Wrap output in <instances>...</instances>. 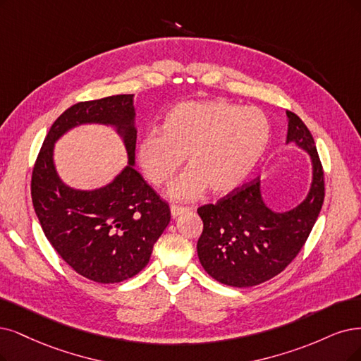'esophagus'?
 <instances>
[{"mask_svg":"<svg viewBox=\"0 0 361 361\" xmlns=\"http://www.w3.org/2000/svg\"><path fill=\"white\" fill-rule=\"evenodd\" d=\"M190 208H188V207H178V205H171V214H172V217H178V216H181L183 212H185V211H189Z\"/></svg>","mask_w":361,"mask_h":361,"instance_id":"34e87169","label":"esophagus"}]
</instances>
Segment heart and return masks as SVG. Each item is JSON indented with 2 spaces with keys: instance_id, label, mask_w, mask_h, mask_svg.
Listing matches in <instances>:
<instances>
[{
  "instance_id": "1",
  "label": "heart",
  "mask_w": 361,
  "mask_h": 361,
  "mask_svg": "<svg viewBox=\"0 0 361 361\" xmlns=\"http://www.w3.org/2000/svg\"><path fill=\"white\" fill-rule=\"evenodd\" d=\"M271 141L268 117L256 106L212 99L184 102L162 120V132L149 130L137 145L140 169L156 188L168 184L188 157L189 171L168 195L192 201L209 188L228 195L248 180Z\"/></svg>"
}]
</instances>
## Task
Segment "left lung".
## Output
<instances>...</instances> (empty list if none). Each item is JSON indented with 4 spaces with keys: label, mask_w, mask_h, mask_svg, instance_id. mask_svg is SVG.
Wrapping results in <instances>:
<instances>
[{
    "label": "left lung",
    "mask_w": 361,
    "mask_h": 361,
    "mask_svg": "<svg viewBox=\"0 0 361 361\" xmlns=\"http://www.w3.org/2000/svg\"><path fill=\"white\" fill-rule=\"evenodd\" d=\"M286 144L310 154L311 184L303 201L287 211L264 202L262 180L256 178L197 208L204 231L197 241L202 268L219 283L252 287L283 272L308 239L324 201V173L310 129L287 111Z\"/></svg>",
    "instance_id": "8db88e82"
}]
</instances>
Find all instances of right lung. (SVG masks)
I'll return each mask as SVG.
<instances>
[{
  "mask_svg": "<svg viewBox=\"0 0 361 361\" xmlns=\"http://www.w3.org/2000/svg\"><path fill=\"white\" fill-rule=\"evenodd\" d=\"M133 95L78 102L51 125L32 171L31 195L43 232L58 255L87 279L114 284L142 271L171 220L169 205L135 166ZM115 129L127 150V166L105 186L74 190L57 173L54 144L74 127Z\"/></svg>",
  "mask_w": 361,
  "mask_h": 361,
  "instance_id": "right-lung-1",
  "label": "right lung"
}]
</instances>
